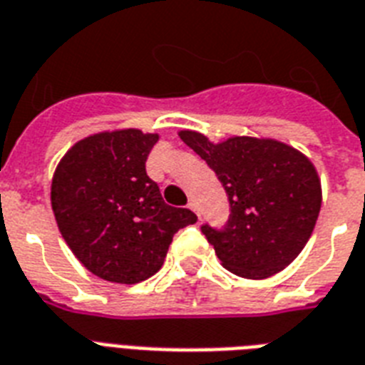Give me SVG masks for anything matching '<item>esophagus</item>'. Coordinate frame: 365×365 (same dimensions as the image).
<instances>
[{
    "mask_svg": "<svg viewBox=\"0 0 365 365\" xmlns=\"http://www.w3.org/2000/svg\"><path fill=\"white\" fill-rule=\"evenodd\" d=\"M188 209H192V211H194V213H196L197 217H200V211H197L196 203H194V202H190V203H188Z\"/></svg>",
    "mask_w": 365,
    "mask_h": 365,
    "instance_id": "1",
    "label": "esophagus"
}]
</instances>
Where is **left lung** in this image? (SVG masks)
I'll use <instances>...</instances> for the list:
<instances>
[{
    "mask_svg": "<svg viewBox=\"0 0 365 365\" xmlns=\"http://www.w3.org/2000/svg\"><path fill=\"white\" fill-rule=\"evenodd\" d=\"M179 137L205 160L227 190V227H202L222 267L242 278L264 279L295 261L322 207L314 163L276 138L230 137L215 144L188 129Z\"/></svg>",
    "mask_w": 365,
    "mask_h": 365,
    "instance_id": "1",
    "label": "left lung"
}]
</instances>
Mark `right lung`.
I'll list each match as a JSON object with an SVG mask.
<instances>
[{"mask_svg":"<svg viewBox=\"0 0 365 365\" xmlns=\"http://www.w3.org/2000/svg\"><path fill=\"white\" fill-rule=\"evenodd\" d=\"M158 133L115 129L81 138L62 156L51 182V207L76 259L98 278L138 284L162 268L190 209L171 207L146 175Z\"/></svg>","mask_w":365,"mask_h":365,"instance_id":"obj_1","label":"right lung"}]
</instances>
